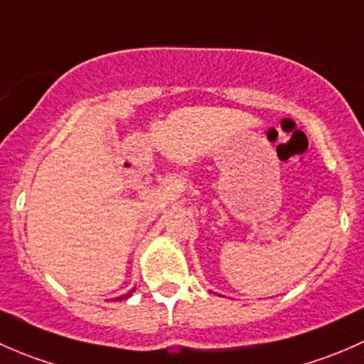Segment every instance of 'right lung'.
Instances as JSON below:
<instances>
[{
  "instance_id": "right-lung-1",
  "label": "right lung",
  "mask_w": 364,
  "mask_h": 364,
  "mask_svg": "<svg viewBox=\"0 0 364 364\" xmlns=\"http://www.w3.org/2000/svg\"><path fill=\"white\" fill-rule=\"evenodd\" d=\"M134 291V289H133ZM129 296H131V293L129 294H124V296H121V298H115V299H124V298H129Z\"/></svg>"
}]
</instances>
